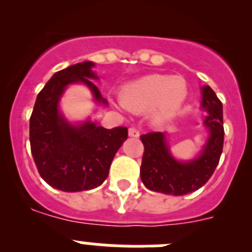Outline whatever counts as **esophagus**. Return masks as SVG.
I'll list each match as a JSON object with an SVG mask.
<instances>
[{
  "label": "esophagus",
  "instance_id": "obj_1",
  "mask_svg": "<svg viewBox=\"0 0 252 252\" xmlns=\"http://www.w3.org/2000/svg\"><path fill=\"white\" fill-rule=\"evenodd\" d=\"M128 136L139 137L140 136V131L137 130L136 127H130V128H128Z\"/></svg>",
  "mask_w": 252,
  "mask_h": 252
}]
</instances>
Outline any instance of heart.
Returning a JSON list of instances; mask_svg holds the SVG:
<instances>
[{"label":"heart","mask_w":252,"mask_h":252,"mask_svg":"<svg viewBox=\"0 0 252 252\" xmlns=\"http://www.w3.org/2000/svg\"><path fill=\"white\" fill-rule=\"evenodd\" d=\"M187 94L184 78L154 73L124 86L121 102L126 108L136 112L150 108L154 120L164 121L182 108Z\"/></svg>","instance_id":"obj_1"}]
</instances>
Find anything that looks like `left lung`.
<instances>
[{
  "mask_svg": "<svg viewBox=\"0 0 252 252\" xmlns=\"http://www.w3.org/2000/svg\"><path fill=\"white\" fill-rule=\"evenodd\" d=\"M202 108L207 111L203 125L208 128L209 137L194 160L178 161L171 157L166 132L140 136L144 144L140 177L146 188L164 194L184 195L203 187L212 177L223 149L224 130L222 102L209 86L202 88Z\"/></svg>",
  "mask_w": 252,
  "mask_h": 252,
  "instance_id": "obj_1",
  "label": "left lung"
}]
</instances>
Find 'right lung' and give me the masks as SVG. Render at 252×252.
I'll use <instances>...</instances> for the list:
<instances>
[{
    "instance_id": "1",
    "label": "right lung",
    "mask_w": 252,
    "mask_h": 252,
    "mask_svg": "<svg viewBox=\"0 0 252 252\" xmlns=\"http://www.w3.org/2000/svg\"><path fill=\"white\" fill-rule=\"evenodd\" d=\"M83 62L59 70L37 94L30 117L31 154L44 180L63 192H82L97 188L108 177L111 162L124 141L127 127L111 130L86 121L72 125L59 112V99L66 86L86 84L98 103L108 102L91 79H98Z\"/></svg>"
}]
</instances>
